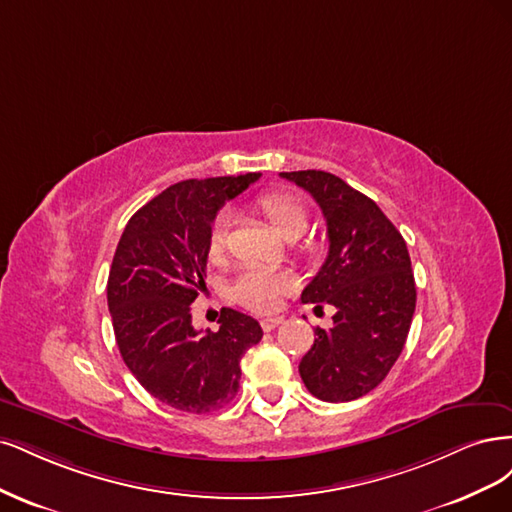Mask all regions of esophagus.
Instances as JSON below:
<instances>
[{
	"mask_svg": "<svg viewBox=\"0 0 512 512\" xmlns=\"http://www.w3.org/2000/svg\"><path fill=\"white\" fill-rule=\"evenodd\" d=\"M280 323H283V319L280 317H268L261 321V327H263V332H272V329H276Z\"/></svg>",
	"mask_w": 512,
	"mask_h": 512,
	"instance_id": "1",
	"label": "esophagus"
}]
</instances>
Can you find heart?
<instances>
[{"mask_svg": "<svg viewBox=\"0 0 512 512\" xmlns=\"http://www.w3.org/2000/svg\"><path fill=\"white\" fill-rule=\"evenodd\" d=\"M259 208L270 219L278 234L293 240L302 236L308 225V210L300 197L285 191H272L259 197ZM232 227V212L221 210L214 217L208 232V255L221 259ZM295 289V278L289 272H276L268 268H244L234 280L232 298L255 312H272L285 293Z\"/></svg>", "mask_w": 512, "mask_h": 512, "instance_id": "obj_1", "label": "heart"}]
</instances>
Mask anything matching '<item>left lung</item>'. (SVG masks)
Listing matches in <instances>:
<instances>
[{
    "label": "left lung",
    "mask_w": 512,
    "mask_h": 512,
    "mask_svg": "<svg viewBox=\"0 0 512 512\" xmlns=\"http://www.w3.org/2000/svg\"><path fill=\"white\" fill-rule=\"evenodd\" d=\"M321 206L327 259L302 291L304 304H332L334 325L315 329L300 361L306 389L323 402L370 393L400 357L417 289L402 234L368 195L321 170L280 172Z\"/></svg>",
    "instance_id": "left-lung-1"
}]
</instances>
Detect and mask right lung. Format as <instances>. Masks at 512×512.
<instances>
[{
  "label": "right lung",
  "instance_id": "1",
  "mask_svg": "<svg viewBox=\"0 0 512 512\" xmlns=\"http://www.w3.org/2000/svg\"><path fill=\"white\" fill-rule=\"evenodd\" d=\"M261 174L189 178L159 193L125 225L108 274V310L121 357L138 383L176 410L204 415L232 402L240 359L261 325L223 308L219 332L191 323L206 289L208 232L219 208Z\"/></svg>",
  "mask_w": 512,
  "mask_h": 512
}]
</instances>
